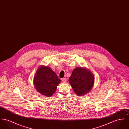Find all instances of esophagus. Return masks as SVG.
I'll return each instance as SVG.
<instances>
[{
	"instance_id": "esophagus-1",
	"label": "esophagus",
	"mask_w": 129,
	"mask_h": 129,
	"mask_svg": "<svg viewBox=\"0 0 129 129\" xmlns=\"http://www.w3.org/2000/svg\"><path fill=\"white\" fill-rule=\"evenodd\" d=\"M62 81L63 82H66L67 81V78H64L62 79Z\"/></svg>"
}]
</instances>
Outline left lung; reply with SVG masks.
Masks as SVG:
<instances>
[{"mask_svg":"<svg viewBox=\"0 0 129 129\" xmlns=\"http://www.w3.org/2000/svg\"><path fill=\"white\" fill-rule=\"evenodd\" d=\"M69 81L76 94L80 96L92 89L94 83V76L90 71L78 67L73 70Z\"/></svg>","mask_w":129,"mask_h":129,"instance_id":"obj_1","label":"left lung"}]
</instances>
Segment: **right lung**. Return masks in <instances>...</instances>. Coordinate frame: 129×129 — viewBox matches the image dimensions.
<instances>
[{"label":"right lung","mask_w":129,"mask_h":129,"mask_svg":"<svg viewBox=\"0 0 129 129\" xmlns=\"http://www.w3.org/2000/svg\"><path fill=\"white\" fill-rule=\"evenodd\" d=\"M33 82L38 92L50 97L54 93L61 80L50 68L43 66L37 70Z\"/></svg>","instance_id":"obj_1"}]
</instances>
